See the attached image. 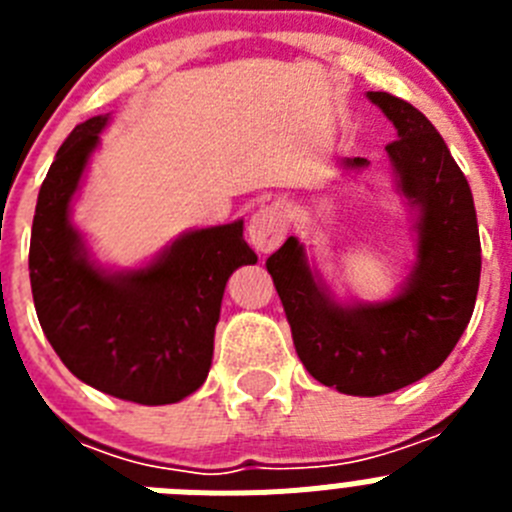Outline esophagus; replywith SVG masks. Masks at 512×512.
I'll return each mask as SVG.
<instances>
[{
    "instance_id": "obj_1",
    "label": "esophagus",
    "mask_w": 512,
    "mask_h": 512,
    "mask_svg": "<svg viewBox=\"0 0 512 512\" xmlns=\"http://www.w3.org/2000/svg\"><path fill=\"white\" fill-rule=\"evenodd\" d=\"M284 233H287V207H284L282 202L261 205L259 210L251 215L246 228L248 243L261 253L274 251V248L282 243Z\"/></svg>"
}]
</instances>
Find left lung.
Wrapping results in <instances>:
<instances>
[{"label": "left lung", "instance_id": "1", "mask_svg": "<svg viewBox=\"0 0 512 512\" xmlns=\"http://www.w3.org/2000/svg\"><path fill=\"white\" fill-rule=\"evenodd\" d=\"M366 97L390 117L387 146L397 187L418 207V261L397 297L338 305L315 279L297 238L266 259L307 372L343 395L377 397L418 382L446 361L467 328L479 289V230L472 189L431 120L387 92ZM364 169L366 158H346Z\"/></svg>", "mask_w": 512, "mask_h": 512}]
</instances>
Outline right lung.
Wrapping results in <instances>:
<instances>
[{
    "instance_id": "obj_1",
    "label": "right lung",
    "mask_w": 512,
    "mask_h": 512,
    "mask_svg": "<svg viewBox=\"0 0 512 512\" xmlns=\"http://www.w3.org/2000/svg\"><path fill=\"white\" fill-rule=\"evenodd\" d=\"M107 117L81 122L58 148L38 194L30 287L40 328L74 377L140 405H169L200 390L212 364L225 282L256 264L243 220L192 230L153 264L99 269L69 207Z\"/></svg>"
}]
</instances>
